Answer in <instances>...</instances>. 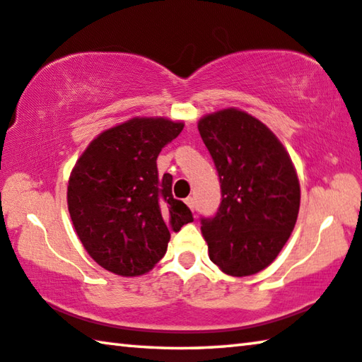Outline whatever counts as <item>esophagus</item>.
<instances>
[{
    "instance_id": "34e87169",
    "label": "esophagus",
    "mask_w": 362,
    "mask_h": 362,
    "mask_svg": "<svg viewBox=\"0 0 362 362\" xmlns=\"http://www.w3.org/2000/svg\"><path fill=\"white\" fill-rule=\"evenodd\" d=\"M185 204L189 207V209L194 211V199L192 198V196H188V198L185 199Z\"/></svg>"
}]
</instances>
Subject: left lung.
<instances>
[{
  "label": "left lung",
  "mask_w": 362,
  "mask_h": 362,
  "mask_svg": "<svg viewBox=\"0 0 362 362\" xmlns=\"http://www.w3.org/2000/svg\"><path fill=\"white\" fill-rule=\"evenodd\" d=\"M198 131L222 188L217 216L201 220L209 259L228 276H250L272 265L296 226L297 170L272 129L240 108L204 115Z\"/></svg>",
  "instance_id": "left-lung-1"
}]
</instances>
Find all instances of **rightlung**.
<instances>
[{
	"label": "right lung",
	"instance_id": "1",
	"mask_svg": "<svg viewBox=\"0 0 362 362\" xmlns=\"http://www.w3.org/2000/svg\"><path fill=\"white\" fill-rule=\"evenodd\" d=\"M182 121L134 118L100 132L71 169L66 203L73 226L102 268L142 276L163 259L170 231L193 222L173 196V175L158 174L156 158L179 136Z\"/></svg>",
	"mask_w": 362,
	"mask_h": 362
}]
</instances>
